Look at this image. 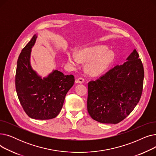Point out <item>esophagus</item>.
<instances>
[{
  "label": "esophagus",
  "instance_id": "1",
  "mask_svg": "<svg viewBox=\"0 0 156 156\" xmlns=\"http://www.w3.org/2000/svg\"><path fill=\"white\" fill-rule=\"evenodd\" d=\"M84 81H85L84 78H83L82 77H80L78 79H76V82L79 83H83L84 82Z\"/></svg>",
  "mask_w": 156,
  "mask_h": 156
}]
</instances>
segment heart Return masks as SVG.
<instances>
[{
	"mask_svg": "<svg viewBox=\"0 0 156 156\" xmlns=\"http://www.w3.org/2000/svg\"><path fill=\"white\" fill-rule=\"evenodd\" d=\"M105 46L98 45L83 48L77 52H68L67 59L73 67H76L80 61L87 62L86 71L91 75H97L107 69L114 59V53L107 51Z\"/></svg>",
	"mask_w": 156,
	"mask_h": 156,
	"instance_id": "obj_1",
	"label": "heart"
}]
</instances>
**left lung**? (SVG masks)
Segmentation results:
<instances>
[{
	"instance_id": "left-lung-1",
	"label": "left lung",
	"mask_w": 156,
	"mask_h": 156,
	"mask_svg": "<svg viewBox=\"0 0 156 156\" xmlns=\"http://www.w3.org/2000/svg\"><path fill=\"white\" fill-rule=\"evenodd\" d=\"M126 60L88 82L87 109L94 120L117 124L132 112L140 101L144 70L136 49Z\"/></svg>"
}]
</instances>
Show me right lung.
<instances>
[{"mask_svg":"<svg viewBox=\"0 0 156 156\" xmlns=\"http://www.w3.org/2000/svg\"><path fill=\"white\" fill-rule=\"evenodd\" d=\"M35 35L20 53L15 76L16 90L24 112L31 118L51 119L58 115L66 94L75 82L72 75L54 70L43 79L32 69L30 58Z\"/></svg>","mask_w":156,"mask_h":156,"instance_id":"right-lung-1","label":"right lung"}]
</instances>
